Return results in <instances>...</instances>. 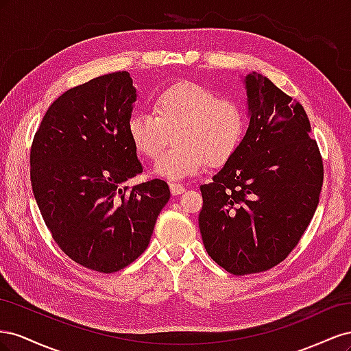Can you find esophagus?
<instances>
[{
	"label": "esophagus",
	"mask_w": 351,
	"mask_h": 351,
	"mask_svg": "<svg viewBox=\"0 0 351 351\" xmlns=\"http://www.w3.org/2000/svg\"><path fill=\"white\" fill-rule=\"evenodd\" d=\"M169 190H171V195L173 196H178L186 192V187L183 184H178V183H171L169 184Z\"/></svg>",
	"instance_id": "obj_1"
}]
</instances>
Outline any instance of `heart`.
<instances>
[{"mask_svg":"<svg viewBox=\"0 0 351 351\" xmlns=\"http://www.w3.org/2000/svg\"><path fill=\"white\" fill-rule=\"evenodd\" d=\"M154 114L136 111L127 132L134 149L155 159L176 132L173 149L155 164V173L173 182L197 174L208 162L226 164L237 152L247 127L243 105L197 83L184 82L159 92L152 102Z\"/></svg>","mask_w":351,"mask_h":351,"instance_id":"b5f03b06","label":"heart"}]
</instances>
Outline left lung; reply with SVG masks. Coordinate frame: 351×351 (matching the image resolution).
<instances>
[{
  "mask_svg": "<svg viewBox=\"0 0 351 351\" xmlns=\"http://www.w3.org/2000/svg\"><path fill=\"white\" fill-rule=\"evenodd\" d=\"M249 127L237 152L200 186L202 240L234 275L263 272L300 241L319 204L324 164L306 111L262 74L246 79Z\"/></svg>",
  "mask_w": 351,
  "mask_h": 351,
  "instance_id": "1",
  "label": "left lung"
}]
</instances>
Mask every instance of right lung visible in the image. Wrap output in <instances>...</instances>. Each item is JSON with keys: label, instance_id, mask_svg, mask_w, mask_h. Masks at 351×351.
<instances>
[{"label": "right lung", "instance_id": "add662e5", "mask_svg": "<svg viewBox=\"0 0 351 351\" xmlns=\"http://www.w3.org/2000/svg\"><path fill=\"white\" fill-rule=\"evenodd\" d=\"M136 89L127 71L71 88L51 104L30 149V183L52 239L70 259L117 272L146 250L169 187L143 171L127 132Z\"/></svg>", "mask_w": 351, "mask_h": 351}]
</instances>
